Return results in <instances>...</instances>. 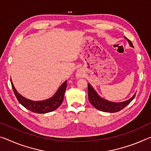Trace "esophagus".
I'll list each match as a JSON object with an SVG mask.
<instances>
[{
  "label": "esophagus",
  "instance_id": "1",
  "mask_svg": "<svg viewBox=\"0 0 151 151\" xmlns=\"http://www.w3.org/2000/svg\"><path fill=\"white\" fill-rule=\"evenodd\" d=\"M81 76H82V75H81V72H78L77 74H76V76H77V77H81Z\"/></svg>",
  "mask_w": 151,
  "mask_h": 151
}]
</instances>
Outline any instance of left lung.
<instances>
[{"instance_id":"obj_1","label":"left lung","mask_w":151,"mask_h":151,"mask_svg":"<svg viewBox=\"0 0 151 151\" xmlns=\"http://www.w3.org/2000/svg\"><path fill=\"white\" fill-rule=\"evenodd\" d=\"M128 40L129 44L130 46L133 47L132 43L127 38L125 37ZM136 94L134 96L130 98V99L127 101L121 102V103H114L111 101H108L106 99H102L100 97L97 93L95 92V91L93 89L89 83L88 84V98L89 101L91 102L93 106L95 108L100 110V111L105 112H110V113H114V112H118L120 111L121 109H124L126 106H127L132 101L134 98L135 97Z\"/></svg>"}]
</instances>
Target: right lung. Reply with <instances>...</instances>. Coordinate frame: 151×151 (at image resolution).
Here are the masks:
<instances>
[{
  "label": "right lung",
  "mask_w": 151,
  "mask_h": 151,
  "mask_svg": "<svg viewBox=\"0 0 151 151\" xmlns=\"http://www.w3.org/2000/svg\"><path fill=\"white\" fill-rule=\"evenodd\" d=\"M11 82L12 88H13V92L15 93V97L17 99L18 101L25 108L30 110L31 111L34 112V113L37 114H45L48 112L52 111L56 109L59 106H60L62 103L63 101L64 93H65L66 88L67 87V82L66 81L62 85L58 90L57 91L53 97L50 98L49 99L44 100V101H32V100L27 99L25 97L19 93L15 89V87Z\"/></svg>",
  "instance_id": "obj_1"
}]
</instances>
